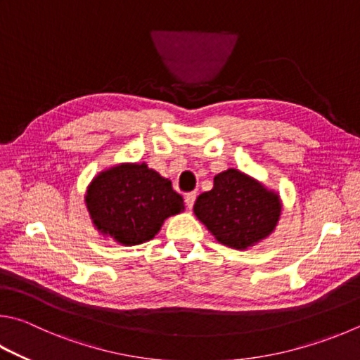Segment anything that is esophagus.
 Wrapping results in <instances>:
<instances>
[{"instance_id": "esophagus-1", "label": "esophagus", "mask_w": 360, "mask_h": 360, "mask_svg": "<svg viewBox=\"0 0 360 360\" xmlns=\"http://www.w3.org/2000/svg\"><path fill=\"white\" fill-rule=\"evenodd\" d=\"M195 200H197V192H191L186 195V205L188 209H192L195 205Z\"/></svg>"}]
</instances>
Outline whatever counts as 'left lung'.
<instances>
[{"instance_id":"obj_1","label":"left lung","mask_w":360,"mask_h":360,"mask_svg":"<svg viewBox=\"0 0 360 360\" xmlns=\"http://www.w3.org/2000/svg\"><path fill=\"white\" fill-rule=\"evenodd\" d=\"M193 212L220 244L247 250L276 230L282 200L263 182L228 168L215 174L214 187L200 195Z\"/></svg>"}]
</instances>
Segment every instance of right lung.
Instances as JSON below:
<instances>
[{
  "label": "right lung",
  "instance_id": "add662e5",
  "mask_svg": "<svg viewBox=\"0 0 360 360\" xmlns=\"http://www.w3.org/2000/svg\"><path fill=\"white\" fill-rule=\"evenodd\" d=\"M89 217L103 238L121 245L151 240L168 217L184 211V200L146 163H117L97 173L84 193Z\"/></svg>",
  "mask_w": 360,
  "mask_h": 360
}]
</instances>
